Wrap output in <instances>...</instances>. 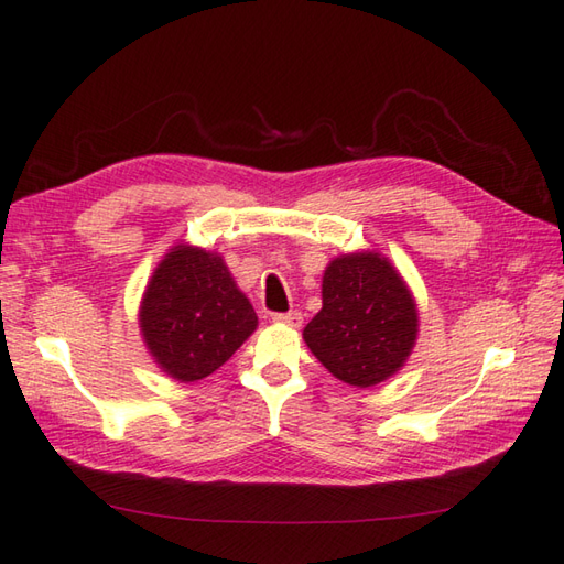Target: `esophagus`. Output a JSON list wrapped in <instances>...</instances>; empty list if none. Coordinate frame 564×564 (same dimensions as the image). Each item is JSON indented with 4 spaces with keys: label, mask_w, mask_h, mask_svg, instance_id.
Wrapping results in <instances>:
<instances>
[{
    "label": "esophagus",
    "mask_w": 564,
    "mask_h": 564,
    "mask_svg": "<svg viewBox=\"0 0 564 564\" xmlns=\"http://www.w3.org/2000/svg\"><path fill=\"white\" fill-rule=\"evenodd\" d=\"M274 324H282V326H290V328H299V326H302V314H299V312L274 314Z\"/></svg>",
    "instance_id": "1"
}]
</instances>
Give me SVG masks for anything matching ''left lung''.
<instances>
[{
    "mask_svg": "<svg viewBox=\"0 0 564 564\" xmlns=\"http://www.w3.org/2000/svg\"><path fill=\"white\" fill-rule=\"evenodd\" d=\"M321 299L324 306L302 336L333 377L362 389L404 367L416 346L419 308L384 256L360 250L333 258L324 270Z\"/></svg>",
    "mask_w": 564,
    "mask_h": 564,
    "instance_id": "left-lung-1",
    "label": "left lung"
}]
</instances>
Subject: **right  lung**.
I'll return each instance as SVG.
<instances>
[{"label":"right lung","mask_w":564,"mask_h":564,"mask_svg":"<svg viewBox=\"0 0 564 564\" xmlns=\"http://www.w3.org/2000/svg\"><path fill=\"white\" fill-rule=\"evenodd\" d=\"M138 326L153 362L187 384L231 358L258 316L218 252L177 243L148 280Z\"/></svg>","instance_id":"1"}]
</instances>
